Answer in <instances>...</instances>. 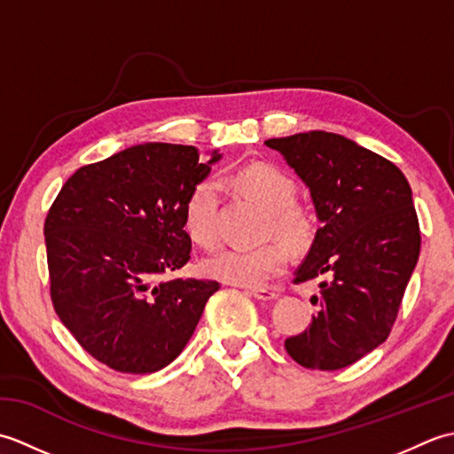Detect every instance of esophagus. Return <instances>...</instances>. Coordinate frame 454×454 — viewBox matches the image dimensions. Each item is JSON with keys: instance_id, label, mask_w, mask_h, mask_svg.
<instances>
[{"instance_id": "esophagus-1", "label": "esophagus", "mask_w": 454, "mask_h": 454, "mask_svg": "<svg viewBox=\"0 0 454 454\" xmlns=\"http://www.w3.org/2000/svg\"><path fill=\"white\" fill-rule=\"evenodd\" d=\"M249 293H252L257 301H275L278 296L275 291H271V288H252Z\"/></svg>"}]
</instances>
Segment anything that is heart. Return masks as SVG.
<instances>
[{
    "instance_id": "b5f03b06",
    "label": "heart",
    "mask_w": 454,
    "mask_h": 454,
    "mask_svg": "<svg viewBox=\"0 0 454 454\" xmlns=\"http://www.w3.org/2000/svg\"><path fill=\"white\" fill-rule=\"evenodd\" d=\"M224 181L269 212V232H275L293 246L308 242L312 232V218L302 207L293 202L296 187L286 173L269 163H252L230 173ZM218 208L220 185L215 179L199 181L191 189L183 208V224L189 238L205 249L215 247L218 242ZM288 262H291L288 247L278 239H271L255 247L222 249L207 259L205 271L224 283L263 286L281 275Z\"/></svg>"
}]
</instances>
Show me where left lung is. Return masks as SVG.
<instances>
[{
	"instance_id": "obj_1",
	"label": "left lung",
	"mask_w": 454,
	"mask_h": 454,
	"mask_svg": "<svg viewBox=\"0 0 454 454\" xmlns=\"http://www.w3.org/2000/svg\"><path fill=\"white\" fill-rule=\"evenodd\" d=\"M265 144L306 183L322 222L294 273V283L320 281V296L310 301L320 310L285 349L306 369H345L387 341L418 263L410 183L390 160L333 132Z\"/></svg>"
}]
</instances>
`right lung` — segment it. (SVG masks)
<instances>
[{
  "mask_svg": "<svg viewBox=\"0 0 454 454\" xmlns=\"http://www.w3.org/2000/svg\"><path fill=\"white\" fill-rule=\"evenodd\" d=\"M195 146L138 144L83 166L44 220L51 301L93 359L156 372L183 351L220 283L171 278L191 259L183 208L205 179Z\"/></svg>",
  "mask_w": 454,
  "mask_h": 454,
  "instance_id": "1",
  "label": "right lung"
}]
</instances>
